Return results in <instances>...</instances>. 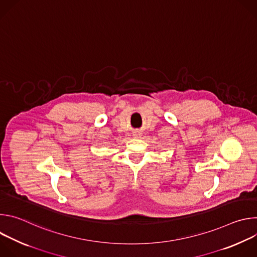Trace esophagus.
Wrapping results in <instances>:
<instances>
[{
    "label": "esophagus",
    "instance_id": "34e87169",
    "mask_svg": "<svg viewBox=\"0 0 257 257\" xmlns=\"http://www.w3.org/2000/svg\"><path fill=\"white\" fill-rule=\"evenodd\" d=\"M141 136H142V133L140 131H135L133 133V137L134 138H141Z\"/></svg>",
    "mask_w": 257,
    "mask_h": 257
}]
</instances>
